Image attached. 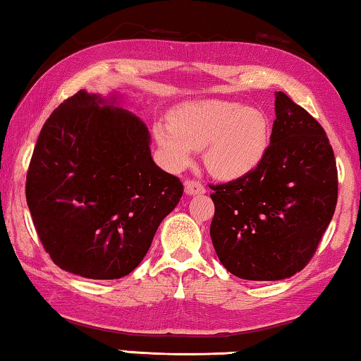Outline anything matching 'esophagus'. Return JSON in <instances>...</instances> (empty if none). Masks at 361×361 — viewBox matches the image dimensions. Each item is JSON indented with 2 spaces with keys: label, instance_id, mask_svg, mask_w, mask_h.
I'll return each mask as SVG.
<instances>
[{
  "label": "esophagus",
  "instance_id": "esophagus-1",
  "mask_svg": "<svg viewBox=\"0 0 361 361\" xmlns=\"http://www.w3.org/2000/svg\"><path fill=\"white\" fill-rule=\"evenodd\" d=\"M205 187H203L198 180H185V193L187 195H202L205 193Z\"/></svg>",
  "mask_w": 361,
  "mask_h": 361
}]
</instances>
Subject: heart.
I'll return each mask as SVG.
<instances>
[{
  "mask_svg": "<svg viewBox=\"0 0 361 361\" xmlns=\"http://www.w3.org/2000/svg\"><path fill=\"white\" fill-rule=\"evenodd\" d=\"M154 137L171 168H185L197 148H205L208 171L218 179L236 180L267 156L270 123L257 109L210 99L182 104L171 122L154 125Z\"/></svg>",
  "mask_w": 361,
  "mask_h": 361,
  "instance_id": "obj_1",
  "label": "heart"
}]
</instances>
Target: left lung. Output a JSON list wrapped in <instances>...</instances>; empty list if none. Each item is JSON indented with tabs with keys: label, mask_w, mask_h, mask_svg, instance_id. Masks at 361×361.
Masks as SVG:
<instances>
[{
	"label": "left lung",
	"mask_w": 361,
	"mask_h": 361,
	"mask_svg": "<svg viewBox=\"0 0 361 361\" xmlns=\"http://www.w3.org/2000/svg\"><path fill=\"white\" fill-rule=\"evenodd\" d=\"M275 117L259 168L212 185L213 247L244 280H283L305 269L337 205L336 158L319 122L285 92H275Z\"/></svg>",
	"instance_id": "8db88e82"
}]
</instances>
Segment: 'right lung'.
Segmentation results:
<instances>
[{"label":"right lung","mask_w":361,"mask_h":361,"mask_svg":"<svg viewBox=\"0 0 361 361\" xmlns=\"http://www.w3.org/2000/svg\"><path fill=\"white\" fill-rule=\"evenodd\" d=\"M148 127L117 92L86 90L47 118L25 182L34 226L70 274L116 280L142 262L184 185L151 158Z\"/></svg>","instance_id":"1"}]
</instances>
